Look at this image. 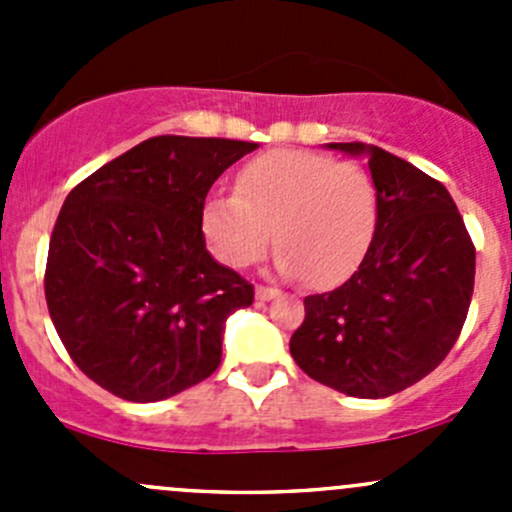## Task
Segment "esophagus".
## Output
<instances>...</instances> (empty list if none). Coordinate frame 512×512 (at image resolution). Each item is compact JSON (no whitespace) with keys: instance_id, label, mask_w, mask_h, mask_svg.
<instances>
[{"instance_id":"34e87169","label":"esophagus","mask_w":512,"mask_h":512,"mask_svg":"<svg viewBox=\"0 0 512 512\" xmlns=\"http://www.w3.org/2000/svg\"><path fill=\"white\" fill-rule=\"evenodd\" d=\"M255 297L260 299V302H270V299L280 297V289H275V287H257L255 289Z\"/></svg>"}]
</instances>
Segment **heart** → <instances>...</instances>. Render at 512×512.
I'll return each mask as SVG.
<instances>
[{"label": "heart", "mask_w": 512, "mask_h": 512, "mask_svg": "<svg viewBox=\"0 0 512 512\" xmlns=\"http://www.w3.org/2000/svg\"><path fill=\"white\" fill-rule=\"evenodd\" d=\"M237 193L213 195L203 232L230 267H247L272 242L275 270L329 287L347 280L376 232V190L356 165L309 151H270L237 173Z\"/></svg>", "instance_id": "1"}]
</instances>
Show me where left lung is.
I'll list each match as a JSON object with an SVG mask.
<instances>
[{"label":"left lung","mask_w":512,"mask_h":512,"mask_svg":"<svg viewBox=\"0 0 512 512\" xmlns=\"http://www.w3.org/2000/svg\"><path fill=\"white\" fill-rule=\"evenodd\" d=\"M369 160L376 232L342 287L304 297L289 339L299 369L356 399H386L431 374L461 334L476 250L451 193L416 165L366 143H327Z\"/></svg>","instance_id":"obj_1"}]
</instances>
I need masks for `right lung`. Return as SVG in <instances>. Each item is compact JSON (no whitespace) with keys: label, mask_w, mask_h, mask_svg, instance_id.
I'll return each instance as SVG.
<instances>
[{"label":"right lung","mask_w":512,"mask_h":512,"mask_svg":"<svg viewBox=\"0 0 512 512\" xmlns=\"http://www.w3.org/2000/svg\"><path fill=\"white\" fill-rule=\"evenodd\" d=\"M257 143L156 136L101 165L64 200L46 307L66 352L111 394L170 399L223 359L225 322L252 285L205 247L208 190Z\"/></svg>","instance_id":"obj_1"}]
</instances>
